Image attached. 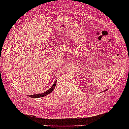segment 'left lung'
I'll list each match as a JSON object with an SVG mask.
<instances>
[{"instance_id":"left-lung-1","label":"left lung","mask_w":129,"mask_h":129,"mask_svg":"<svg viewBox=\"0 0 129 129\" xmlns=\"http://www.w3.org/2000/svg\"><path fill=\"white\" fill-rule=\"evenodd\" d=\"M106 90H107V89H106ZM106 90H105V91H106Z\"/></svg>"}]
</instances>
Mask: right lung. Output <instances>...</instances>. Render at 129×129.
<instances>
[{
	"label": "right lung",
	"mask_w": 129,
	"mask_h": 129,
	"mask_svg": "<svg viewBox=\"0 0 129 129\" xmlns=\"http://www.w3.org/2000/svg\"><path fill=\"white\" fill-rule=\"evenodd\" d=\"M56 82H57V81H55V82H54V85H52V87H50L49 89L47 90L46 91L44 92V93H40V94H34V95H29V97H32V98H38V97H44V96H46V95H48V94H50V93H52V92L54 91L55 85H56Z\"/></svg>",
	"instance_id": "right-lung-1"
}]
</instances>
